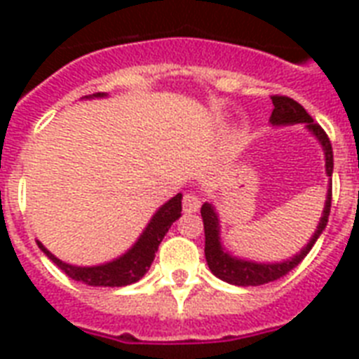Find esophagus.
I'll return each instance as SVG.
<instances>
[{
	"instance_id": "34e87169",
	"label": "esophagus",
	"mask_w": 359,
	"mask_h": 359,
	"mask_svg": "<svg viewBox=\"0 0 359 359\" xmlns=\"http://www.w3.org/2000/svg\"><path fill=\"white\" fill-rule=\"evenodd\" d=\"M199 207H201V197L196 196V194H184V197H182L184 212H197Z\"/></svg>"
}]
</instances>
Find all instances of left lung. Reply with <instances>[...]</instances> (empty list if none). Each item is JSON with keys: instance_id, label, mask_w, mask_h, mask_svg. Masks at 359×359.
I'll list each match as a JSON object with an SVG mask.
<instances>
[{"instance_id": "8db88e82", "label": "left lung", "mask_w": 359, "mask_h": 359, "mask_svg": "<svg viewBox=\"0 0 359 359\" xmlns=\"http://www.w3.org/2000/svg\"><path fill=\"white\" fill-rule=\"evenodd\" d=\"M270 98H272L273 104L272 117H270L272 124H307V128L317 135V140L323 145L324 156H326V173H328V177H332V173H334V151H332V143H330L328 134L320 128V124L313 121L311 115L307 114L304 106L296 102V100H292L289 97H283V95H273ZM330 207H332V186H330L328 197H326V205H324L320 224H318L315 235L307 242L306 248L298 255L292 257V259H287L283 262H272V264L270 262L262 264V262L242 261V259L231 257L227 251H224V248L219 244L218 216L214 212L212 205L205 203L201 207V216L203 227H205V257H207V264L210 268V272L216 278L224 279V281H227L231 285H240V287H257V285L270 283V281L283 278L292 268H296L304 261V257L311 251L313 244L317 242L320 233L326 229Z\"/></svg>"}]
</instances>
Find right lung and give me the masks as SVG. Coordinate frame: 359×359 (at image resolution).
Segmentation results:
<instances>
[{"label":"right lung","instance_id":"obj_1","mask_svg":"<svg viewBox=\"0 0 359 359\" xmlns=\"http://www.w3.org/2000/svg\"><path fill=\"white\" fill-rule=\"evenodd\" d=\"M95 97H104V95L97 93ZM180 201H182V196L177 194L173 199H169L165 205H162V208H158V212L152 216L151 224L147 225L143 235L132 245V250L126 251L119 259L100 264V266H72V264L59 261L57 257H53L41 242H36V244L46 253L48 259L53 264H57L70 279L93 285V287H124V285L140 281L147 270L151 268L158 245L169 231L171 224L175 219H179L180 210H182Z\"/></svg>","mask_w":359,"mask_h":359}]
</instances>
